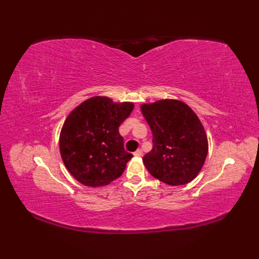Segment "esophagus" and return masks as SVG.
I'll return each mask as SVG.
<instances>
[{
    "label": "esophagus",
    "instance_id": "34e87169",
    "mask_svg": "<svg viewBox=\"0 0 259 259\" xmlns=\"http://www.w3.org/2000/svg\"><path fill=\"white\" fill-rule=\"evenodd\" d=\"M134 156H135V157H141V156H142V150L138 149L137 151H135V152H134Z\"/></svg>",
    "mask_w": 259,
    "mask_h": 259
}]
</instances>
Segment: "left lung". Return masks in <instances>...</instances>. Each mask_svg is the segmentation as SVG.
I'll list each match as a JSON object with an SVG mask.
<instances>
[{
	"mask_svg": "<svg viewBox=\"0 0 259 259\" xmlns=\"http://www.w3.org/2000/svg\"><path fill=\"white\" fill-rule=\"evenodd\" d=\"M152 131L153 147L142 158L148 171L170 186L190 183L201 170L208 153L205 129L197 114L179 100L142 104Z\"/></svg>",
	"mask_w": 259,
	"mask_h": 259,
	"instance_id": "8db88e82",
	"label": "left lung"
}]
</instances>
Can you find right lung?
<instances>
[{"label": "right lung", "mask_w": 259, "mask_h": 259, "mask_svg": "<svg viewBox=\"0 0 259 259\" xmlns=\"http://www.w3.org/2000/svg\"><path fill=\"white\" fill-rule=\"evenodd\" d=\"M133 110L131 102L93 97L68 115L60 134V153L79 183L106 186L122 175L133 155L124 150L119 126Z\"/></svg>", "instance_id": "1"}]
</instances>
